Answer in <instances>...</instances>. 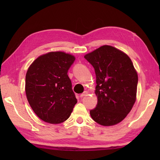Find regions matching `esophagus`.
I'll list each match as a JSON object with an SVG mask.
<instances>
[{"label": "esophagus", "mask_w": 160, "mask_h": 160, "mask_svg": "<svg viewBox=\"0 0 160 160\" xmlns=\"http://www.w3.org/2000/svg\"><path fill=\"white\" fill-rule=\"evenodd\" d=\"M88 94H89V92L87 91H85L83 93L80 95V97H81V98H83V97L88 95Z\"/></svg>", "instance_id": "obj_1"}]
</instances>
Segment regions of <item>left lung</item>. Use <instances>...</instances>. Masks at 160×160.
Masks as SVG:
<instances>
[{
  "mask_svg": "<svg viewBox=\"0 0 160 160\" xmlns=\"http://www.w3.org/2000/svg\"><path fill=\"white\" fill-rule=\"evenodd\" d=\"M95 69L98 105L90 111L95 122L111 126L126 118L136 101L138 72L129 56L117 48L103 45L86 54Z\"/></svg>",
  "mask_w": 160,
  "mask_h": 160,
  "instance_id": "left-lung-1",
  "label": "left lung"
}]
</instances>
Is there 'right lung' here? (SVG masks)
Listing matches in <instances>:
<instances>
[{
  "instance_id": "right-lung-1",
  "label": "right lung",
  "mask_w": 160,
  "mask_h": 160,
  "mask_svg": "<svg viewBox=\"0 0 160 160\" xmlns=\"http://www.w3.org/2000/svg\"><path fill=\"white\" fill-rule=\"evenodd\" d=\"M75 57L49 52L34 61L25 77V93L35 113L44 122L59 124L68 119L77 102L67 72Z\"/></svg>"
}]
</instances>
